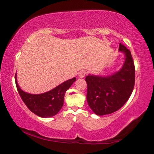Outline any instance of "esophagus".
<instances>
[{
	"mask_svg": "<svg viewBox=\"0 0 154 154\" xmlns=\"http://www.w3.org/2000/svg\"><path fill=\"white\" fill-rule=\"evenodd\" d=\"M86 74H87V72L84 71V70H83V71H81L80 72H79L78 76H79V78H83V77H85Z\"/></svg>",
	"mask_w": 154,
	"mask_h": 154,
	"instance_id": "obj_1",
	"label": "esophagus"
}]
</instances>
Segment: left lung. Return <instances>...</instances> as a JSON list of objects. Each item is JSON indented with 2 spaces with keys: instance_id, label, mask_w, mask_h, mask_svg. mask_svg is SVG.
Masks as SVG:
<instances>
[{
  "instance_id": "1",
  "label": "left lung",
  "mask_w": 154,
  "mask_h": 154,
  "mask_svg": "<svg viewBox=\"0 0 154 154\" xmlns=\"http://www.w3.org/2000/svg\"><path fill=\"white\" fill-rule=\"evenodd\" d=\"M119 51L125 56V63L119 71L109 76H86L88 103L98 116L111 114L121 109L133 91L135 69L131 53L121 43Z\"/></svg>"
}]
</instances>
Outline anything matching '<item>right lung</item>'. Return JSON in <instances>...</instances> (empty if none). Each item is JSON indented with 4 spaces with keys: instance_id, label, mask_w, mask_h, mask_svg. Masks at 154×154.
<instances>
[{
    "instance_id": "1",
    "label": "right lung",
    "mask_w": 154,
    "mask_h": 154,
    "mask_svg": "<svg viewBox=\"0 0 154 154\" xmlns=\"http://www.w3.org/2000/svg\"><path fill=\"white\" fill-rule=\"evenodd\" d=\"M75 81L76 78L74 77L46 93L30 94L23 91L19 88L17 80V74L15 75L16 85L21 98L32 112L43 118L51 117L58 114L63 106L65 93Z\"/></svg>"
}]
</instances>
